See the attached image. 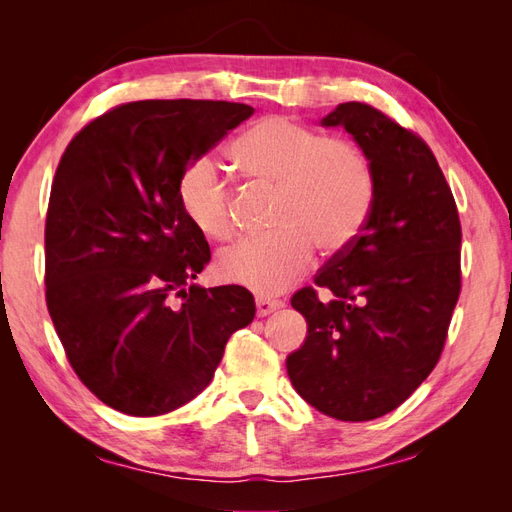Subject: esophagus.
Here are the masks:
<instances>
[{"label":"esophagus","mask_w":512,"mask_h":512,"mask_svg":"<svg viewBox=\"0 0 512 512\" xmlns=\"http://www.w3.org/2000/svg\"><path fill=\"white\" fill-rule=\"evenodd\" d=\"M284 303L282 301H275V299H267V297H258L256 299V314L262 318V316H269L273 312H277Z\"/></svg>","instance_id":"esophagus-1"}]
</instances>
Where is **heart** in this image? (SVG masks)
I'll return each mask as SVG.
<instances>
[{"instance_id":"obj_1","label":"heart","mask_w":512,"mask_h":512,"mask_svg":"<svg viewBox=\"0 0 512 512\" xmlns=\"http://www.w3.org/2000/svg\"><path fill=\"white\" fill-rule=\"evenodd\" d=\"M232 164L252 183L275 188V235L241 241L215 262L222 282L271 297L290 288L322 254L344 252L359 237L376 198V170L348 138L273 115L260 119L230 149ZM185 218L211 239L235 232L232 185L211 156L194 158L177 183Z\"/></svg>"}]
</instances>
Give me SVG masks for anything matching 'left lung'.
<instances>
[{
  "mask_svg": "<svg viewBox=\"0 0 512 512\" xmlns=\"http://www.w3.org/2000/svg\"><path fill=\"white\" fill-rule=\"evenodd\" d=\"M342 126L371 158L376 198L363 230L294 292L307 320L303 346L286 359L309 406L337 421L393 412L436 367L461 292V224L451 188L427 143L363 102L322 121Z\"/></svg>",
  "mask_w": 512,
  "mask_h": 512,
  "instance_id": "obj_1",
  "label": "left lung"
}]
</instances>
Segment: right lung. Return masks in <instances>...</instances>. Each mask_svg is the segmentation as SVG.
<instances>
[{"label": "right lung", "instance_id": "right-lung-1", "mask_svg": "<svg viewBox=\"0 0 512 512\" xmlns=\"http://www.w3.org/2000/svg\"><path fill=\"white\" fill-rule=\"evenodd\" d=\"M254 108L213 100L115 106L59 160L44 228V284L76 376L106 406L160 416L207 389L252 292L192 284L211 260L177 183Z\"/></svg>", "mask_w": 512, "mask_h": 512}]
</instances>
